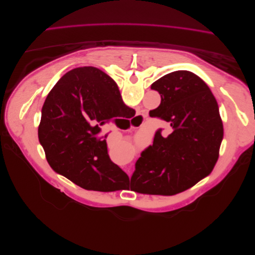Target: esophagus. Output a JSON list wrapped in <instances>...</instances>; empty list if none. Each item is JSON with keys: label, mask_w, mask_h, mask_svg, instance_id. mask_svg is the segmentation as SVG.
Segmentation results:
<instances>
[{"label": "esophagus", "mask_w": 255, "mask_h": 255, "mask_svg": "<svg viewBox=\"0 0 255 255\" xmlns=\"http://www.w3.org/2000/svg\"><path fill=\"white\" fill-rule=\"evenodd\" d=\"M142 117H143V114H139V115H138V117H137V118H142ZM128 175H130V172H129V173H128Z\"/></svg>", "instance_id": "esophagus-1"}]
</instances>
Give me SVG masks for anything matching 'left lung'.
I'll use <instances>...</instances> for the list:
<instances>
[{
  "instance_id": "left-lung-1",
  "label": "left lung",
  "mask_w": 255,
  "mask_h": 255,
  "mask_svg": "<svg viewBox=\"0 0 255 255\" xmlns=\"http://www.w3.org/2000/svg\"><path fill=\"white\" fill-rule=\"evenodd\" d=\"M161 95L154 117L167 121L171 132L154 134L132 173L141 193L174 195L210 174L219 157L223 124L211 89L188 70L165 75L151 85Z\"/></svg>"
}]
</instances>
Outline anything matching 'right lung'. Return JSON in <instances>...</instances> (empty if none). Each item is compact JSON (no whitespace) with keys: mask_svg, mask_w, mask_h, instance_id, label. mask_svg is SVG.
<instances>
[{"mask_svg":"<svg viewBox=\"0 0 255 255\" xmlns=\"http://www.w3.org/2000/svg\"><path fill=\"white\" fill-rule=\"evenodd\" d=\"M128 110L115 81L101 69L66 72L46 96L38 127L48 164L83 189L118 190L128 176L111 161L101 127Z\"/></svg>","mask_w":255,"mask_h":255,"instance_id":"right-lung-1","label":"right lung"}]
</instances>
